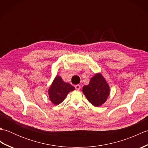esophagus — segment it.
Masks as SVG:
<instances>
[{
  "label": "esophagus",
  "mask_w": 148,
  "mask_h": 148,
  "mask_svg": "<svg viewBox=\"0 0 148 148\" xmlns=\"http://www.w3.org/2000/svg\"><path fill=\"white\" fill-rule=\"evenodd\" d=\"M75 88H76L77 90H79L81 88V86L79 84H77V85H75Z\"/></svg>",
  "instance_id": "34e87169"
}]
</instances>
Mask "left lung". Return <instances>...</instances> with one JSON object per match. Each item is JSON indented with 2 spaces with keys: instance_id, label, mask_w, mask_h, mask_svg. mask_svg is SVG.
<instances>
[{
  "instance_id": "8db88e82",
  "label": "left lung",
  "mask_w": 148,
  "mask_h": 148,
  "mask_svg": "<svg viewBox=\"0 0 148 148\" xmlns=\"http://www.w3.org/2000/svg\"><path fill=\"white\" fill-rule=\"evenodd\" d=\"M83 92L88 100L94 106L99 107L104 103L109 95V86L101 74L91 78L88 85L84 86Z\"/></svg>"
}]
</instances>
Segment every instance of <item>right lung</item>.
Instances as JSON below:
<instances>
[{
  "label": "right lung",
  "mask_w": 148,
  "mask_h": 148,
  "mask_svg": "<svg viewBox=\"0 0 148 148\" xmlns=\"http://www.w3.org/2000/svg\"><path fill=\"white\" fill-rule=\"evenodd\" d=\"M75 90L71 84L65 83L62 77L57 76L48 90L49 99L55 105L60 104L65 99L67 94Z\"/></svg>",
  "instance_id": "obj_1"
}]
</instances>
